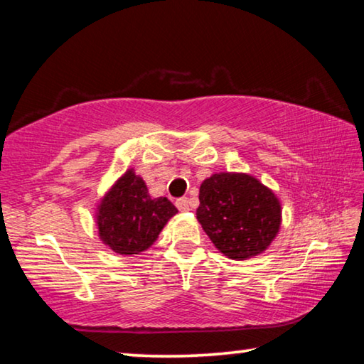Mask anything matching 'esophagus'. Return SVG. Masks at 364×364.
<instances>
[{"mask_svg": "<svg viewBox=\"0 0 364 364\" xmlns=\"http://www.w3.org/2000/svg\"><path fill=\"white\" fill-rule=\"evenodd\" d=\"M175 204L178 207V210H181V212L189 210V199H188V197H180V199H176Z\"/></svg>", "mask_w": 364, "mask_h": 364, "instance_id": "obj_1", "label": "esophagus"}]
</instances>
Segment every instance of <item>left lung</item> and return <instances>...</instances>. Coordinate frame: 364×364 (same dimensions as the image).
Listing matches in <instances>:
<instances>
[{"label": "left lung", "instance_id": "obj_1", "mask_svg": "<svg viewBox=\"0 0 364 364\" xmlns=\"http://www.w3.org/2000/svg\"><path fill=\"white\" fill-rule=\"evenodd\" d=\"M196 215L207 236L230 258L255 257L268 247L281 225L279 200L244 173H217L200 184Z\"/></svg>", "mask_w": 364, "mask_h": 364}]
</instances>
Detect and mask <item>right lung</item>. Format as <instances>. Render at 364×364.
<instances>
[{
  "mask_svg": "<svg viewBox=\"0 0 364 364\" xmlns=\"http://www.w3.org/2000/svg\"><path fill=\"white\" fill-rule=\"evenodd\" d=\"M176 212L167 197L151 199L144 181L130 170L104 197L97 215L100 236L117 254H139Z\"/></svg>",
  "mask_w": 364,
  "mask_h": 364,
  "instance_id": "1",
  "label": "right lung"
}]
</instances>
